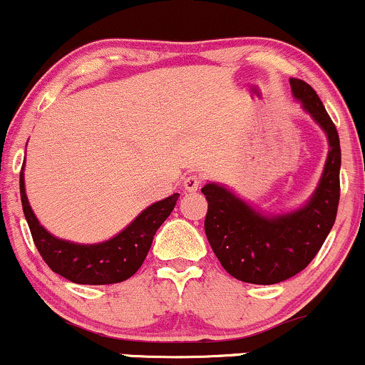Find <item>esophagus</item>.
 Wrapping results in <instances>:
<instances>
[{
	"mask_svg": "<svg viewBox=\"0 0 365 365\" xmlns=\"http://www.w3.org/2000/svg\"><path fill=\"white\" fill-rule=\"evenodd\" d=\"M200 177H197V175H188V177L183 180V188H185L187 192H197L200 187Z\"/></svg>",
	"mask_w": 365,
	"mask_h": 365,
	"instance_id": "obj_1",
	"label": "esophagus"
}]
</instances>
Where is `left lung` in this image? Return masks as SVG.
<instances>
[{
  "mask_svg": "<svg viewBox=\"0 0 365 365\" xmlns=\"http://www.w3.org/2000/svg\"><path fill=\"white\" fill-rule=\"evenodd\" d=\"M290 87L329 144L321 180L307 202L282 215H266L220 183L202 187L207 199L204 228L212 252L233 278L245 283L274 284L300 273L319 252L336 220L340 137L316 91L300 78H290Z\"/></svg>",
  "mask_w": 365,
  "mask_h": 365,
  "instance_id": "1",
  "label": "left lung"
}]
</instances>
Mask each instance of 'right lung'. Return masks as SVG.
<instances>
[{
	"instance_id": "right-lung-1",
	"label": "right lung",
	"mask_w": 365,
	"mask_h": 365,
	"mask_svg": "<svg viewBox=\"0 0 365 365\" xmlns=\"http://www.w3.org/2000/svg\"><path fill=\"white\" fill-rule=\"evenodd\" d=\"M20 197L37 250L54 273L78 284H111L125 282L137 273L158 228L171 215L180 194L150 204L127 228L99 244H75L51 235L29 204L24 170L20 171Z\"/></svg>"
}]
</instances>
